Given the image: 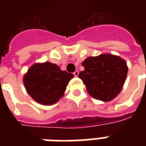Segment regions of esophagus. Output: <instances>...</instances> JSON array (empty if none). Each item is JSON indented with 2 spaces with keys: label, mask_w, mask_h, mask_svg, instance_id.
Segmentation results:
<instances>
[{
  "label": "esophagus",
  "mask_w": 146,
  "mask_h": 146,
  "mask_svg": "<svg viewBox=\"0 0 146 146\" xmlns=\"http://www.w3.org/2000/svg\"><path fill=\"white\" fill-rule=\"evenodd\" d=\"M78 74H79V72H78V70H76L74 73H73V75L75 76H78Z\"/></svg>",
  "instance_id": "1"
}]
</instances>
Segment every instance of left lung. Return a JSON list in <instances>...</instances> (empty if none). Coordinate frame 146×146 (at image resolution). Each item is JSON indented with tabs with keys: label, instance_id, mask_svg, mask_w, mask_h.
Listing matches in <instances>:
<instances>
[{
	"label": "left lung",
	"instance_id": "1",
	"mask_svg": "<svg viewBox=\"0 0 146 146\" xmlns=\"http://www.w3.org/2000/svg\"><path fill=\"white\" fill-rule=\"evenodd\" d=\"M84 70L79 73V78L85 84L92 97L103 102L116 98L126 80L127 66L119 56L102 54L88 57L82 62Z\"/></svg>",
	"mask_w": 146,
	"mask_h": 146
}]
</instances>
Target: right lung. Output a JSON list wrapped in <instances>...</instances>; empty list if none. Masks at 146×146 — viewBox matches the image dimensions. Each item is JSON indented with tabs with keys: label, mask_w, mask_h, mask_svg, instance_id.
Wrapping results in <instances>:
<instances>
[{
	"label": "right lung",
	"mask_w": 146,
	"mask_h": 146,
	"mask_svg": "<svg viewBox=\"0 0 146 146\" xmlns=\"http://www.w3.org/2000/svg\"><path fill=\"white\" fill-rule=\"evenodd\" d=\"M73 73L61 70L56 64L36 63L30 67L23 77L28 94L42 105H52L64 95Z\"/></svg>",
	"instance_id": "add662e5"
}]
</instances>
